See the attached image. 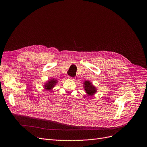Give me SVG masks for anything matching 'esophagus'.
I'll list each match as a JSON object with an SVG mask.
<instances>
[{
  "mask_svg": "<svg viewBox=\"0 0 147 147\" xmlns=\"http://www.w3.org/2000/svg\"><path fill=\"white\" fill-rule=\"evenodd\" d=\"M69 79H70V80H74V78H73V77H69Z\"/></svg>",
  "mask_w": 147,
  "mask_h": 147,
  "instance_id": "34e87169",
  "label": "esophagus"
}]
</instances>
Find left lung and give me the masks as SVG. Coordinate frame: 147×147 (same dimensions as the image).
<instances>
[{"mask_svg":"<svg viewBox=\"0 0 147 147\" xmlns=\"http://www.w3.org/2000/svg\"><path fill=\"white\" fill-rule=\"evenodd\" d=\"M84 89L86 94L89 96H93L97 91L96 87H95L92 83L90 81H85L83 82Z\"/></svg>","mask_w":147,"mask_h":147,"instance_id":"1","label":"left lung"}]
</instances>
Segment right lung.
Masks as SVG:
<instances>
[{
  "mask_svg": "<svg viewBox=\"0 0 147 147\" xmlns=\"http://www.w3.org/2000/svg\"><path fill=\"white\" fill-rule=\"evenodd\" d=\"M57 81H58L55 78H51V79L48 80L44 84V89H45L47 91H51L55 87Z\"/></svg>",
  "mask_w": 147,
  "mask_h": 147,
  "instance_id": "obj_1",
  "label": "right lung"
}]
</instances>
